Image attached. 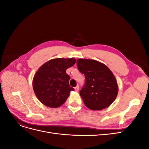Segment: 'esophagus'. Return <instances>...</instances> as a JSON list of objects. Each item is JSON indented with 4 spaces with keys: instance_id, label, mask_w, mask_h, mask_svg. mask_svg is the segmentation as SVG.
<instances>
[{
    "instance_id": "obj_1",
    "label": "esophagus",
    "mask_w": 149,
    "mask_h": 149,
    "mask_svg": "<svg viewBox=\"0 0 149 149\" xmlns=\"http://www.w3.org/2000/svg\"><path fill=\"white\" fill-rule=\"evenodd\" d=\"M74 89H75L76 91H78V90H79V86H76V87L74 88Z\"/></svg>"
}]
</instances>
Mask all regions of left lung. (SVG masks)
<instances>
[{
  "instance_id": "left-lung-1",
  "label": "left lung",
  "mask_w": 149,
  "mask_h": 149,
  "mask_svg": "<svg viewBox=\"0 0 149 149\" xmlns=\"http://www.w3.org/2000/svg\"><path fill=\"white\" fill-rule=\"evenodd\" d=\"M79 71L86 81L79 94L87 107L100 111L109 107L118 96V84L110 69L102 63L89 59L77 60Z\"/></svg>"
}]
</instances>
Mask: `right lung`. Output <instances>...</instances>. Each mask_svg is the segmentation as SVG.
<instances>
[{"label":"right lung","mask_w":149,"mask_h":149,"mask_svg":"<svg viewBox=\"0 0 149 149\" xmlns=\"http://www.w3.org/2000/svg\"><path fill=\"white\" fill-rule=\"evenodd\" d=\"M76 59L55 58L45 63L33 76L34 93L43 104L56 108L63 104L74 88L70 86V76L66 70L73 66Z\"/></svg>","instance_id":"add662e5"}]
</instances>
